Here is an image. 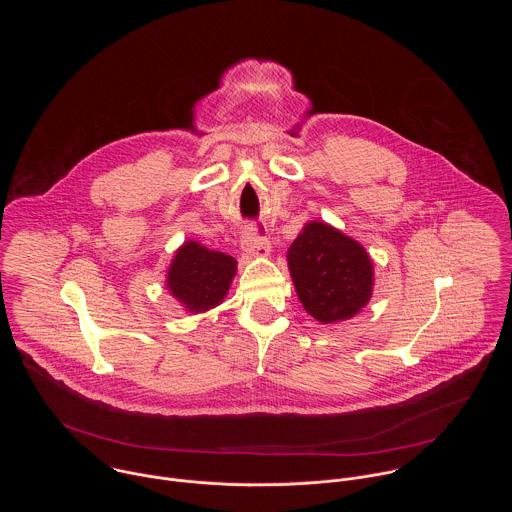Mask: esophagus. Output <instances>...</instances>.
<instances>
[{
	"label": "esophagus",
	"instance_id": "esophagus-1",
	"mask_svg": "<svg viewBox=\"0 0 512 512\" xmlns=\"http://www.w3.org/2000/svg\"><path fill=\"white\" fill-rule=\"evenodd\" d=\"M240 244H242V250H244L246 254H250V256H260V258L270 256V250H272L270 240L264 238V236H260L256 228H246L244 234H242V242H240Z\"/></svg>",
	"mask_w": 512,
	"mask_h": 512
}]
</instances>
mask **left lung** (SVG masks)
I'll return each instance as SVG.
<instances>
[{"label": "left lung", "instance_id": "1", "mask_svg": "<svg viewBox=\"0 0 512 512\" xmlns=\"http://www.w3.org/2000/svg\"><path fill=\"white\" fill-rule=\"evenodd\" d=\"M293 286L305 311L321 323L355 317L372 295L365 248L327 222H307L288 250Z\"/></svg>", "mask_w": 512, "mask_h": 512}]
</instances>
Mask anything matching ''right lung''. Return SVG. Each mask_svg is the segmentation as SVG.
I'll list each match as a JSON object with an SVG mask.
<instances>
[{"label":"right lung","instance_id":"right-lung-1","mask_svg":"<svg viewBox=\"0 0 512 512\" xmlns=\"http://www.w3.org/2000/svg\"><path fill=\"white\" fill-rule=\"evenodd\" d=\"M234 274L232 256L189 240L175 252L167 272V290L187 311L205 313L224 299Z\"/></svg>","mask_w":512,"mask_h":512}]
</instances>
